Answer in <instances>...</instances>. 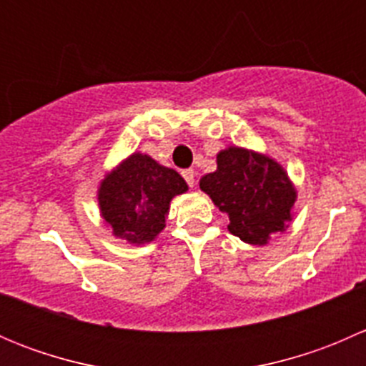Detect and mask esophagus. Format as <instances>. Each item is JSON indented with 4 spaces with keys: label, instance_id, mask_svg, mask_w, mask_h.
Wrapping results in <instances>:
<instances>
[{
    "label": "esophagus",
    "instance_id": "esophagus-1",
    "mask_svg": "<svg viewBox=\"0 0 366 366\" xmlns=\"http://www.w3.org/2000/svg\"><path fill=\"white\" fill-rule=\"evenodd\" d=\"M182 177H184V180H186V182H187V186L193 187L194 182H197V175H194L193 169H184Z\"/></svg>",
    "mask_w": 366,
    "mask_h": 366
}]
</instances>
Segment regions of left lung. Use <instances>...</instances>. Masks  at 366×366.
Listing matches in <instances>:
<instances>
[{"instance_id": "1", "label": "left lung", "mask_w": 366, "mask_h": 366, "mask_svg": "<svg viewBox=\"0 0 366 366\" xmlns=\"http://www.w3.org/2000/svg\"><path fill=\"white\" fill-rule=\"evenodd\" d=\"M216 162V172L200 179V189L227 214L230 234L264 246L289 227L297 193L280 162L242 147L221 150Z\"/></svg>"}]
</instances>
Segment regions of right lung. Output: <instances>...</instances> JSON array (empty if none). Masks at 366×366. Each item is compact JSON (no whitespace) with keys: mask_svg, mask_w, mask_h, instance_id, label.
Here are the masks:
<instances>
[{"mask_svg":"<svg viewBox=\"0 0 366 366\" xmlns=\"http://www.w3.org/2000/svg\"><path fill=\"white\" fill-rule=\"evenodd\" d=\"M187 191L175 169L134 152L101 180L99 209L113 235L129 244H147L166 227L169 202Z\"/></svg>","mask_w":366,"mask_h":366,"instance_id":"add662e5","label":"right lung"}]
</instances>
